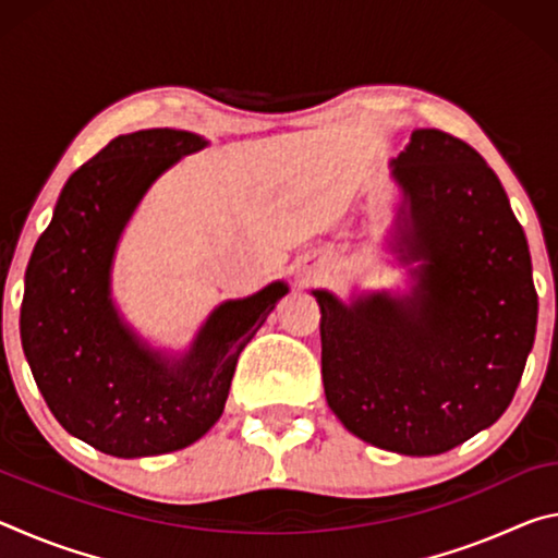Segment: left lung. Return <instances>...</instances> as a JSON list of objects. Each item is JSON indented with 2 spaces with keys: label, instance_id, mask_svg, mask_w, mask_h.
Wrapping results in <instances>:
<instances>
[{
  "label": "left lung",
  "instance_id": "1",
  "mask_svg": "<svg viewBox=\"0 0 558 558\" xmlns=\"http://www.w3.org/2000/svg\"><path fill=\"white\" fill-rule=\"evenodd\" d=\"M409 202L405 260H423L405 298L323 310V381L347 430L403 456H440L507 411L536 335L532 256L512 206L468 143L413 130L393 159Z\"/></svg>",
  "mask_w": 558,
  "mask_h": 558
}]
</instances>
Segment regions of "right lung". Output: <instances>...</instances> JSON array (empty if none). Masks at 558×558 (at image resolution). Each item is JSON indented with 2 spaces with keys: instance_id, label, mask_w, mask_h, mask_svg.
Returning <instances> with one entry per match:
<instances>
[{
  "instance_id": "add662e5",
  "label": "right lung",
  "mask_w": 558,
  "mask_h": 558,
  "mask_svg": "<svg viewBox=\"0 0 558 558\" xmlns=\"http://www.w3.org/2000/svg\"><path fill=\"white\" fill-rule=\"evenodd\" d=\"M206 143L186 130L120 135L69 177L26 268L22 347L71 436L116 458L182 450L223 413L235 362L286 295L282 282L223 302L184 359L137 342L112 310L110 263L147 186Z\"/></svg>"
}]
</instances>
